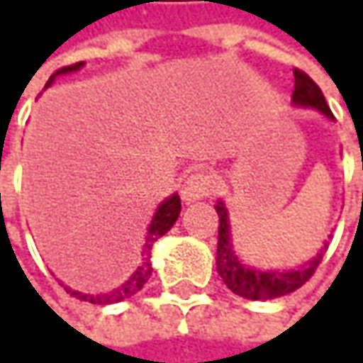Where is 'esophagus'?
Here are the masks:
<instances>
[{"label": "esophagus", "mask_w": 363, "mask_h": 363, "mask_svg": "<svg viewBox=\"0 0 363 363\" xmlns=\"http://www.w3.org/2000/svg\"><path fill=\"white\" fill-rule=\"evenodd\" d=\"M216 189V177L208 172H196L188 175L182 184V198L186 202H196L202 198H210Z\"/></svg>", "instance_id": "obj_1"}]
</instances>
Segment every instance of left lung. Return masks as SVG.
Wrapping results in <instances>:
<instances>
[{
	"instance_id": "obj_1",
	"label": "left lung",
	"mask_w": 363,
	"mask_h": 363,
	"mask_svg": "<svg viewBox=\"0 0 363 363\" xmlns=\"http://www.w3.org/2000/svg\"><path fill=\"white\" fill-rule=\"evenodd\" d=\"M295 91H293V105L295 106H309L317 108L319 113H323L328 119H333V113L328 106V101L323 96L321 89L315 84L311 77H307L303 70L295 68ZM218 218H220V226H218V252H216V269L218 274L222 277L224 285L230 289L234 295L244 297L250 301H267L277 299L289 295L293 291H297L303 286L311 277L315 269L319 267L323 252L328 250L321 248V252L309 260L307 264H303L299 269H289V271H257L242 264V260L232 248L230 238V222H228V210L222 202L216 203Z\"/></svg>"
}]
</instances>
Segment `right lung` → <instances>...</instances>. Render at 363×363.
Instances as JSON below:
<instances>
[{"label":"right lung","mask_w":363,"mask_h":363,"mask_svg":"<svg viewBox=\"0 0 363 363\" xmlns=\"http://www.w3.org/2000/svg\"><path fill=\"white\" fill-rule=\"evenodd\" d=\"M84 66V62H77L72 64V66H64L60 70H56L50 80L46 82V86H50L52 82H54V78L58 77V74H68V72H74V70H80ZM179 212H182V200H179V196L174 194V196H169L167 200H163L160 203V208H157V212H155V216L151 220V224H149V228H147V236H145V246H143V255H141V264L135 269L131 277L119 286V289H115V291H108V293H103V295H89V293H78V291H72V289H68V293H72L77 299L80 301H89L92 305H108V303H119V301H125L133 297L135 293H139L143 285H145L147 281H149V277H151V262H149V252H151V246L153 242L161 238L163 234L167 230H172V226L175 224V220L179 216Z\"/></svg>","instance_id":"1"}]
</instances>
